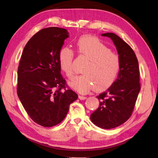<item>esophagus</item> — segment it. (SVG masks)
<instances>
[{
  "instance_id": "obj_1",
  "label": "esophagus",
  "mask_w": 158,
  "mask_h": 158,
  "mask_svg": "<svg viewBox=\"0 0 158 158\" xmlns=\"http://www.w3.org/2000/svg\"><path fill=\"white\" fill-rule=\"evenodd\" d=\"M79 98L80 99V100H86L87 97H85V96H79Z\"/></svg>"
}]
</instances>
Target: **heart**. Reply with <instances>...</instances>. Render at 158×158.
Instances as JSON below:
<instances>
[{"mask_svg": "<svg viewBox=\"0 0 158 158\" xmlns=\"http://www.w3.org/2000/svg\"><path fill=\"white\" fill-rule=\"evenodd\" d=\"M79 55L88 60L82 70L83 74L75 76L69 82L73 89L86 94L94 88L98 92L105 91L115 82L121 70V60L98 38L91 35L81 37L77 42ZM74 52L69 47H63L58 54L61 69L68 78L74 75Z\"/></svg>", "mask_w": 158, "mask_h": 158, "instance_id": "1", "label": "heart"}]
</instances>
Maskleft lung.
Here are the masks:
<instances>
[{
    "label": "left lung",
    "mask_w": 158,
    "mask_h": 158,
    "mask_svg": "<svg viewBox=\"0 0 158 158\" xmlns=\"http://www.w3.org/2000/svg\"><path fill=\"white\" fill-rule=\"evenodd\" d=\"M110 38L118 51L121 70L115 82L97 96L100 106L91 114L96 126L105 129L118 127L129 119L141 89L139 62L133 50L127 43L113 33L102 34Z\"/></svg>",
    "instance_id": "8db88e82"
}]
</instances>
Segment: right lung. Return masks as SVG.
I'll use <instances>...</instances> for the list:
<instances>
[{
	"label": "right lung",
	"instance_id": "add662e5",
	"mask_svg": "<svg viewBox=\"0 0 158 158\" xmlns=\"http://www.w3.org/2000/svg\"><path fill=\"white\" fill-rule=\"evenodd\" d=\"M68 37L66 29H41L26 44L18 67V97L29 117L44 127L61 123L69 106L78 98L61 75L58 62Z\"/></svg>",
	"mask_w": 158,
	"mask_h": 158
}]
</instances>
